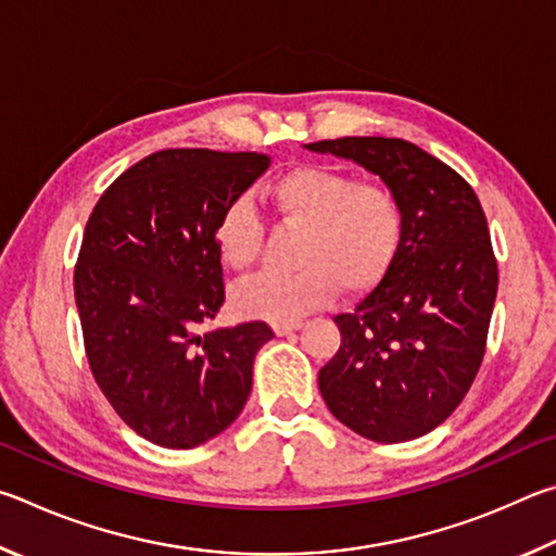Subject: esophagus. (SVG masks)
I'll return each mask as SVG.
<instances>
[{
  "label": "esophagus",
  "instance_id": "34e87169",
  "mask_svg": "<svg viewBox=\"0 0 556 556\" xmlns=\"http://www.w3.org/2000/svg\"><path fill=\"white\" fill-rule=\"evenodd\" d=\"M295 329H300V323H290V325H273V332H276L278 337H286L290 332H295Z\"/></svg>",
  "mask_w": 556,
  "mask_h": 556
}]
</instances>
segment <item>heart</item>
<instances>
[{"label": "heart", "instance_id": "1", "mask_svg": "<svg viewBox=\"0 0 556 556\" xmlns=\"http://www.w3.org/2000/svg\"><path fill=\"white\" fill-rule=\"evenodd\" d=\"M278 227L300 229L290 276H261L233 293L241 317L290 325L325 307L342 288L374 290L393 268L403 243L405 212L381 180H356L332 165H295L266 185ZM263 224L247 200H233L214 224V249L231 273H249L261 256Z\"/></svg>", "mask_w": 556, "mask_h": 556}]
</instances>
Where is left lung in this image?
<instances>
[{"label":"left lung","mask_w":556,"mask_h":556,"mask_svg":"<svg viewBox=\"0 0 556 556\" xmlns=\"http://www.w3.org/2000/svg\"><path fill=\"white\" fill-rule=\"evenodd\" d=\"M307 149L376 173L405 212L393 268L334 317L342 344L319 368V393L366 440H417L459 407L485 354L498 263L481 202L459 173L405 139L344 136Z\"/></svg>","instance_id":"8db88e82"}]
</instances>
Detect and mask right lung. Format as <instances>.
I'll return each mask as SVG.
<instances>
[{"instance_id":"1","label":"right lung","mask_w":556,"mask_h":556,"mask_svg":"<svg viewBox=\"0 0 556 556\" xmlns=\"http://www.w3.org/2000/svg\"><path fill=\"white\" fill-rule=\"evenodd\" d=\"M268 165L253 151H155L87 219L75 263L87 364L116 415L153 444L192 450L249 401L253 358L273 329H200L224 305L214 224Z\"/></svg>"}]
</instances>
